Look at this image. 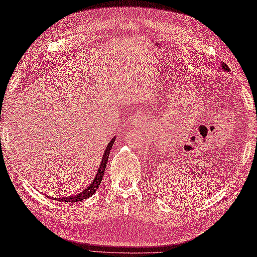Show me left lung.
Listing matches in <instances>:
<instances>
[{
	"label": "left lung",
	"mask_w": 257,
	"mask_h": 257,
	"mask_svg": "<svg viewBox=\"0 0 257 257\" xmlns=\"http://www.w3.org/2000/svg\"><path fill=\"white\" fill-rule=\"evenodd\" d=\"M221 68L224 69V70H226V71H228L229 72L230 71V69H229V67H228L226 64H221Z\"/></svg>",
	"instance_id": "left-lung-1"
}]
</instances>
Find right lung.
<instances>
[{
	"mask_svg": "<svg viewBox=\"0 0 257 257\" xmlns=\"http://www.w3.org/2000/svg\"><path fill=\"white\" fill-rule=\"evenodd\" d=\"M113 143H114V138H112L111 142L108 144L105 152H103L102 160H101V163H100V166H99V170H98V172H97V174H96V177L93 179L92 184L89 185L85 190H83L82 192L78 193V195H74V196H71V197H64V198H60V199H58V198H50V197H48V198L61 201V202H79V201H82V200L87 199V198H89L91 196H93L94 193L96 192V190L98 189V187H99L101 180H102L103 174H105V170H106V166H107L109 154H110V150L112 149Z\"/></svg>",
	"mask_w": 257,
	"mask_h": 257,
	"instance_id": "1",
	"label": "right lung"
}]
</instances>
